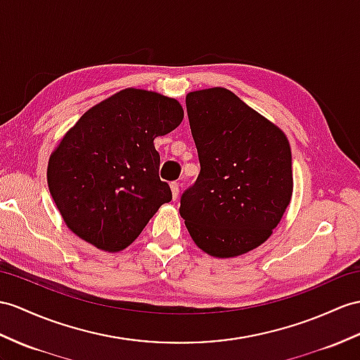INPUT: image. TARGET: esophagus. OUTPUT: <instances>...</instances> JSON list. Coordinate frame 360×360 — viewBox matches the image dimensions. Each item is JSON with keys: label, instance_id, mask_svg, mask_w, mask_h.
<instances>
[{"label": "esophagus", "instance_id": "1", "mask_svg": "<svg viewBox=\"0 0 360 360\" xmlns=\"http://www.w3.org/2000/svg\"><path fill=\"white\" fill-rule=\"evenodd\" d=\"M171 192H172V200H177L179 198V192H180V185L177 181L171 183Z\"/></svg>", "mask_w": 360, "mask_h": 360}]
</instances>
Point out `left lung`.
Segmentation results:
<instances>
[{"instance_id":"left-lung-1","label":"left lung","mask_w":360,"mask_h":360,"mask_svg":"<svg viewBox=\"0 0 360 360\" xmlns=\"http://www.w3.org/2000/svg\"><path fill=\"white\" fill-rule=\"evenodd\" d=\"M186 110L201 169L181 195L180 215L207 255L240 257L267 241L290 205V143L221 86L188 93Z\"/></svg>"}]
</instances>
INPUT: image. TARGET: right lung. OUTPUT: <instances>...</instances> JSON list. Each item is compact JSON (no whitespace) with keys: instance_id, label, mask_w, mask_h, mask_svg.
<instances>
[{"instance_id":"1","label":"right lung","mask_w":360,"mask_h":360,"mask_svg":"<svg viewBox=\"0 0 360 360\" xmlns=\"http://www.w3.org/2000/svg\"><path fill=\"white\" fill-rule=\"evenodd\" d=\"M183 120L179 101L125 89L85 111L51 153L47 181L64 223L103 252L133 243L172 194L154 139Z\"/></svg>"}]
</instances>
